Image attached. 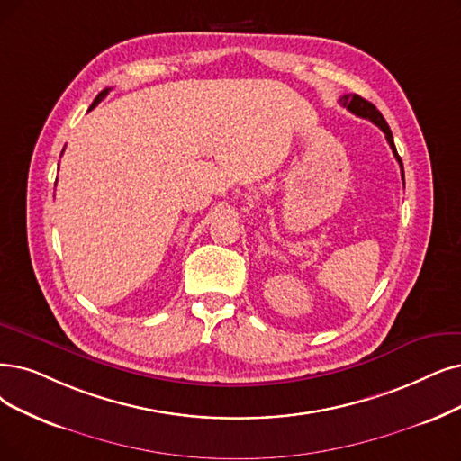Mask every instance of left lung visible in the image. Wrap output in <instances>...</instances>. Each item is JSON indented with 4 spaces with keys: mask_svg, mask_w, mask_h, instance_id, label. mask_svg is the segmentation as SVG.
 Instances as JSON below:
<instances>
[{
    "mask_svg": "<svg viewBox=\"0 0 461 461\" xmlns=\"http://www.w3.org/2000/svg\"><path fill=\"white\" fill-rule=\"evenodd\" d=\"M340 104H342L346 109H349V112H352L354 115L363 117V119H369V121H373V122L380 128V131L385 134V140H388V143H390V147H392V151H393V155H395V158H397V162H399V167H401V172H402V162H401V157L397 155V149H395L393 134H392L388 122H385V119L382 117V113L378 112V109H376L371 102H366L365 98H361V96H357V95H346V96H342V98H340ZM402 177H404V176H402Z\"/></svg>",
    "mask_w": 461,
    "mask_h": 461,
    "instance_id": "obj_1",
    "label": "left lung"
}]
</instances>
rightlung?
<instances>
[{
    "label": "right lung",
    "mask_w": 461,
    "mask_h": 461,
    "mask_svg": "<svg viewBox=\"0 0 461 461\" xmlns=\"http://www.w3.org/2000/svg\"><path fill=\"white\" fill-rule=\"evenodd\" d=\"M109 90H112V88H105V90H102V92H100V95L96 96V100H95V102H92L90 109H92V107H96V105H98V104H100V102H102V100L105 98V95H107V92H109Z\"/></svg>",
    "instance_id": "1"
}]
</instances>
